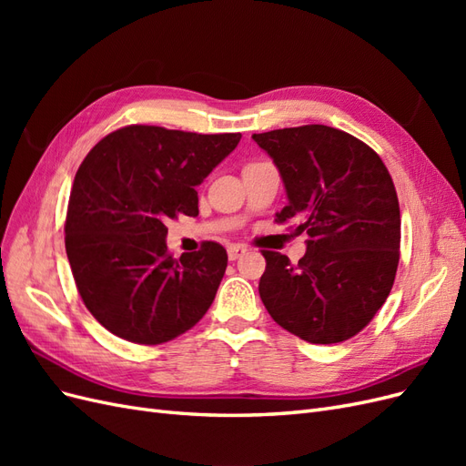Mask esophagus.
<instances>
[{
    "mask_svg": "<svg viewBox=\"0 0 466 466\" xmlns=\"http://www.w3.org/2000/svg\"><path fill=\"white\" fill-rule=\"evenodd\" d=\"M247 250H248V248H247L245 245H238V243H235V245H229V248H228V257H229V260H237L238 257H243Z\"/></svg>",
    "mask_w": 466,
    "mask_h": 466,
    "instance_id": "1",
    "label": "esophagus"
}]
</instances>
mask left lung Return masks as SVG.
I'll return each mask as SVG.
<instances>
[{"mask_svg":"<svg viewBox=\"0 0 466 466\" xmlns=\"http://www.w3.org/2000/svg\"><path fill=\"white\" fill-rule=\"evenodd\" d=\"M284 180L276 221H299L298 264L262 250L258 293L281 329L311 344L363 330L387 301L400 258V209L385 163L361 139L322 124L252 134Z\"/></svg>","mask_w":466,"mask_h":466,"instance_id":"1","label":"left lung"}]
</instances>
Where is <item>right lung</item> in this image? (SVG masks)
<instances>
[{
    "label": "right lung",
    "mask_w": 466,
    "mask_h": 466,
    "mask_svg": "<svg viewBox=\"0 0 466 466\" xmlns=\"http://www.w3.org/2000/svg\"><path fill=\"white\" fill-rule=\"evenodd\" d=\"M241 134H194L132 124L103 137L79 165L66 216V252L89 313L124 340L155 346L198 322L228 252L214 241L175 258L167 221L198 216L196 187Z\"/></svg>",
    "instance_id": "add662e5"
}]
</instances>
